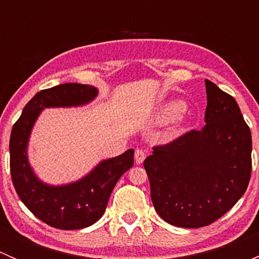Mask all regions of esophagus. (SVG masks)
Instances as JSON below:
<instances>
[{
    "label": "esophagus",
    "instance_id": "obj_1",
    "mask_svg": "<svg viewBox=\"0 0 259 259\" xmlns=\"http://www.w3.org/2000/svg\"><path fill=\"white\" fill-rule=\"evenodd\" d=\"M145 159V153L140 149H137L135 150V163L137 164H142Z\"/></svg>",
    "mask_w": 259,
    "mask_h": 259
}]
</instances>
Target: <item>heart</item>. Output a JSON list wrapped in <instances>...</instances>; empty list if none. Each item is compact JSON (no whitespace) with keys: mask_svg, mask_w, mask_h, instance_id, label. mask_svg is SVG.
Masks as SVG:
<instances>
[{"mask_svg":"<svg viewBox=\"0 0 259 259\" xmlns=\"http://www.w3.org/2000/svg\"><path fill=\"white\" fill-rule=\"evenodd\" d=\"M185 104L180 100H173L169 103L164 104L160 108V110L156 114V122L160 125L169 124V122L174 121L184 113Z\"/></svg>","mask_w":259,"mask_h":259,"instance_id":"obj_1","label":"heart"}]
</instances>
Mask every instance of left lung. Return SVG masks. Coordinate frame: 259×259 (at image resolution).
<instances>
[{
	"label": "left lung",
	"mask_w": 259,
	"mask_h": 259,
	"mask_svg": "<svg viewBox=\"0 0 259 259\" xmlns=\"http://www.w3.org/2000/svg\"><path fill=\"white\" fill-rule=\"evenodd\" d=\"M202 130L153 148L144 160L156 213L182 228L209 226L243 197L252 170V137L233 96L205 80Z\"/></svg>",
	"instance_id": "left-lung-1"
}]
</instances>
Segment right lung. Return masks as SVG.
Masks as SVG:
<instances>
[{
    "label": "right lung",
    "mask_w": 259,
    "mask_h": 259,
    "mask_svg": "<svg viewBox=\"0 0 259 259\" xmlns=\"http://www.w3.org/2000/svg\"><path fill=\"white\" fill-rule=\"evenodd\" d=\"M99 95L95 86L61 83L36 94L23 108L10 138V166L17 195L49 226L65 231L86 228L103 217L120 177L134 165V150L104 159L75 182L54 185L37 177L28 160V142L38 116L49 108H77Z\"/></svg>",
    "instance_id": "obj_1"
}]
</instances>
